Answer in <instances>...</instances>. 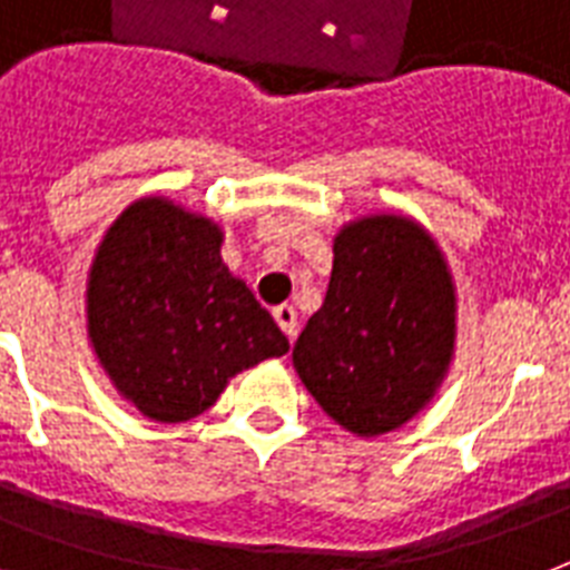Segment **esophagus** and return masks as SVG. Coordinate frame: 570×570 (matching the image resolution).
<instances>
[{"mask_svg": "<svg viewBox=\"0 0 570 570\" xmlns=\"http://www.w3.org/2000/svg\"><path fill=\"white\" fill-rule=\"evenodd\" d=\"M272 316H275V322L281 325V331H284L286 337L295 340V334H298V313H295L293 304H281V307L272 311Z\"/></svg>", "mask_w": 570, "mask_h": 570, "instance_id": "esophagus-1", "label": "esophagus"}]
</instances>
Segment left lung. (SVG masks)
I'll return each instance as SVG.
<instances>
[{
    "instance_id": "obj_1",
    "label": "left lung",
    "mask_w": 570,
    "mask_h": 570,
    "mask_svg": "<svg viewBox=\"0 0 570 570\" xmlns=\"http://www.w3.org/2000/svg\"><path fill=\"white\" fill-rule=\"evenodd\" d=\"M455 355V284L432 233L393 213L334 236L325 302L304 325L293 366L322 411L357 438L405 425Z\"/></svg>"
}]
</instances>
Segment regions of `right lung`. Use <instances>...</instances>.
Listing matches in <instances>:
<instances>
[{
	"label": "right lung",
	"mask_w": 570,
	"mask_h": 570,
	"mask_svg": "<svg viewBox=\"0 0 570 570\" xmlns=\"http://www.w3.org/2000/svg\"><path fill=\"white\" fill-rule=\"evenodd\" d=\"M224 230L168 197L111 222L88 272L94 355L120 396L156 423H186L227 381L289 352V340L222 259Z\"/></svg>",
	"instance_id": "right-lung-1"
}]
</instances>
